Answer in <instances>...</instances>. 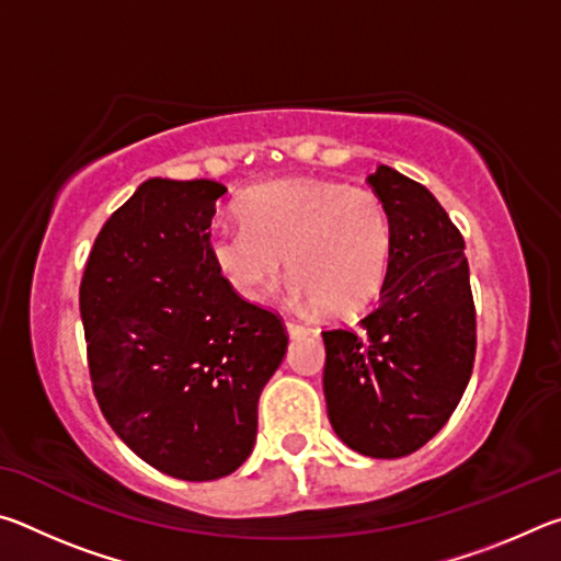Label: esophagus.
<instances>
[{
  "instance_id": "esophagus-1",
  "label": "esophagus",
  "mask_w": 561,
  "mask_h": 561,
  "mask_svg": "<svg viewBox=\"0 0 561 561\" xmlns=\"http://www.w3.org/2000/svg\"><path fill=\"white\" fill-rule=\"evenodd\" d=\"M287 334L289 336H304V334H309V327L299 324V321H294V319H287Z\"/></svg>"
}]
</instances>
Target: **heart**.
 <instances>
[{
	"instance_id": "1",
	"label": "heart",
	"mask_w": 561,
	"mask_h": 561,
	"mask_svg": "<svg viewBox=\"0 0 561 561\" xmlns=\"http://www.w3.org/2000/svg\"><path fill=\"white\" fill-rule=\"evenodd\" d=\"M240 217L244 225L213 227L207 252L242 299L260 301L289 257L297 301L341 317L376 301L391 257V222L371 190L282 180L250 190Z\"/></svg>"
}]
</instances>
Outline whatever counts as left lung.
Instances as JSON below:
<instances>
[{
  "mask_svg": "<svg viewBox=\"0 0 561 561\" xmlns=\"http://www.w3.org/2000/svg\"><path fill=\"white\" fill-rule=\"evenodd\" d=\"M391 222L381 299L360 329L321 331L329 421L368 458L423 448L468 388L478 324L465 240L428 187L388 165L368 175Z\"/></svg>",
  "mask_w": 561,
  "mask_h": 561,
  "instance_id": "left-lung-1",
  "label": "left lung"
}]
</instances>
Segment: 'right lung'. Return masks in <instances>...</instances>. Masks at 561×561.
Instances as JSON below:
<instances>
[{
	"label": "right lung",
	"mask_w": 561,
	"mask_h": 561,
	"mask_svg": "<svg viewBox=\"0 0 561 561\" xmlns=\"http://www.w3.org/2000/svg\"><path fill=\"white\" fill-rule=\"evenodd\" d=\"M215 180L153 178L93 242L79 307L101 413L156 470L205 482L234 472L257 401L287 354L277 311L237 294L210 260Z\"/></svg>",
	"instance_id": "add662e5"
}]
</instances>
